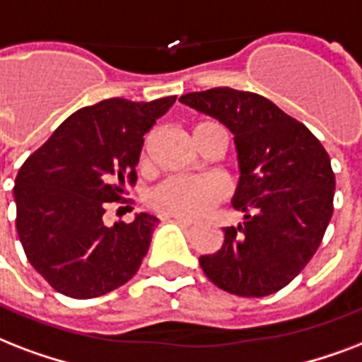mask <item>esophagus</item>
<instances>
[{
    "instance_id": "esophagus-1",
    "label": "esophagus",
    "mask_w": 362,
    "mask_h": 362,
    "mask_svg": "<svg viewBox=\"0 0 362 362\" xmlns=\"http://www.w3.org/2000/svg\"><path fill=\"white\" fill-rule=\"evenodd\" d=\"M175 223H179V225H183V226H192L194 225V221H190V219H185V217H172Z\"/></svg>"
}]
</instances>
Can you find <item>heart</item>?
<instances>
[{
  "label": "heart",
  "mask_w": 362,
  "mask_h": 362,
  "mask_svg": "<svg viewBox=\"0 0 362 362\" xmlns=\"http://www.w3.org/2000/svg\"><path fill=\"white\" fill-rule=\"evenodd\" d=\"M211 128H221L215 122L204 120L192 126V141L198 145L204 134ZM141 160H145L143 153ZM226 194L225 185L215 177H170L162 181L149 196V204L155 211L172 217L196 219L217 206Z\"/></svg>",
  "instance_id": "b5f03b06"
}]
</instances>
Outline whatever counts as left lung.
<instances>
[{
	"label": "left lung",
	"instance_id": "1",
	"mask_svg": "<svg viewBox=\"0 0 362 362\" xmlns=\"http://www.w3.org/2000/svg\"><path fill=\"white\" fill-rule=\"evenodd\" d=\"M179 102L234 134L240 183L232 206L243 225L200 257L204 274L226 293L260 298L293 281L321 245L334 206V172L317 137L260 94L228 86Z\"/></svg>",
	"mask_w": 362,
	"mask_h": 362
}]
</instances>
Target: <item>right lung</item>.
<instances>
[{
  "label": "right lung",
  "instance_id": "right-lung-1",
  "mask_svg": "<svg viewBox=\"0 0 362 362\" xmlns=\"http://www.w3.org/2000/svg\"><path fill=\"white\" fill-rule=\"evenodd\" d=\"M175 96L103 100L67 117L15 179L16 232L30 264L71 298H96L136 276L158 219L103 225L107 202L136 183L143 136Z\"/></svg>",
  "mask_w": 362,
  "mask_h": 362
}]
</instances>
